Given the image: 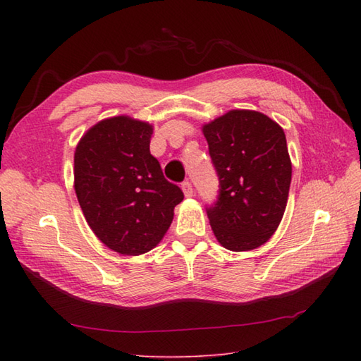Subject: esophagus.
<instances>
[{"instance_id":"1","label":"esophagus","mask_w":361,"mask_h":361,"mask_svg":"<svg viewBox=\"0 0 361 361\" xmlns=\"http://www.w3.org/2000/svg\"><path fill=\"white\" fill-rule=\"evenodd\" d=\"M181 189H183V192H185V195L186 197H192V194H194V189H192V185H190V181H183L181 183Z\"/></svg>"}]
</instances>
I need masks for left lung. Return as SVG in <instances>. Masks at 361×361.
I'll list each match as a JSON object with an SVG mask.
<instances>
[{"label":"left lung","instance_id":"obj_1","mask_svg":"<svg viewBox=\"0 0 361 361\" xmlns=\"http://www.w3.org/2000/svg\"><path fill=\"white\" fill-rule=\"evenodd\" d=\"M219 176L206 208L217 240L231 251L264 245L287 206L291 163L283 130L265 114L233 110L203 127Z\"/></svg>","mask_w":361,"mask_h":361}]
</instances>
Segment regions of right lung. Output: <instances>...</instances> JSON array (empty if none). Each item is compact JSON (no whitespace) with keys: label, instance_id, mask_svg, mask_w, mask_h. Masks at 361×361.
I'll return each mask as SVG.
<instances>
[{"label":"right lung","instance_id":"add662e5","mask_svg":"<svg viewBox=\"0 0 361 361\" xmlns=\"http://www.w3.org/2000/svg\"><path fill=\"white\" fill-rule=\"evenodd\" d=\"M152 126L127 116L101 121L74 153V188L90 228L119 255L157 247L185 195L150 153Z\"/></svg>","mask_w":361,"mask_h":361}]
</instances>
